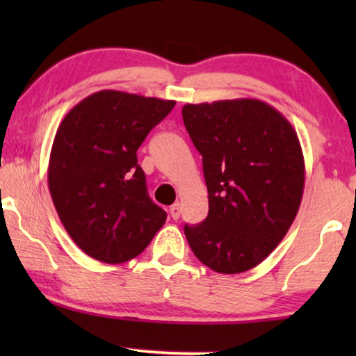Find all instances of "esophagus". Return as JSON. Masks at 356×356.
<instances>
[{"mask_svg":"<svg viewBox=\"0 0 356 356\" xmlns=\"http://www.w3.org/2000/svg\"><path fill=\"white\" fill-rule=\"evenodd\" d=\"M179 213H181V204L175 202L172 207H170V216H172L173 220H178Z\"/></svg>","mask_w":356,"mask_h":356,"instance_id":"34e87169","label":"esophagus"}]
</instances>
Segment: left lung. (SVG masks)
Returning <instances> with one entry per match:
<instances>
[{
  "mask_svg": "<svg viewBox=\"0 0 356 356\" xmlns=\"http://www.w3.org/2000/svg\"><path fill=\"white\" fill-rule=\"evenodd\" d=\"M183 121L202 155L209 213L184 225L194 256L218 274L261 264L284 240L305 189L296 131L257 99L183 106Z\"/></svg>",
  "mask_w": 356,
  "mask_h": 356,
  "instance_id": "8db88e82",
  "label": "left lung"
}]
</instances>
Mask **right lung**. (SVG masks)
<instances>
[{"label": "right lung", "mask_w": 356, "mask_h": 356, "mask_svg": "<svg viewBox=\"0 0 356 356\" xmlns=\"http://www.w3.org/2000/svg\"><path fill=\"white\" fill-rule=\"evenodd\" d=\"M177 102L100 90L56 131L48 188L67 235L87 256L121 264L143 252L167 220L149 197L139 145Z\"/></svg>", "instance_id": "add662e5"}]
</instances>
